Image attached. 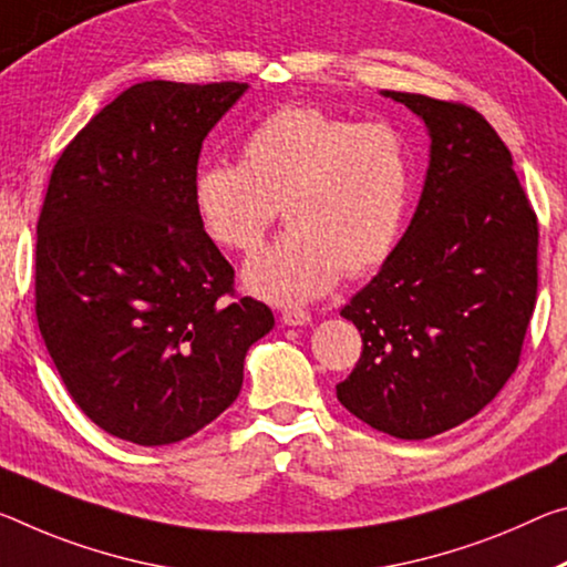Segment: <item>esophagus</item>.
I'll list each match as a JSON object with an SVG mask.
<instances>
[{
	"mask_svg": "<svg viewBox=\"0 0 567 567\" xmlns=\"http://www.w3.org/2000/svg\"><path fill=\"white\" fill-rule=\"evenodd\" d=\"M282 322L285 326H305V322H310V312L302 308H285Z\"/></svg>",
	"mask_w": 567,
	"mask_h": 567,
	"instance_id": "obj_1",
	"label": "esophagus"
}]
</instances>
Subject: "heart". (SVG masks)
Returning a JSON list of instances; mask_svg holds the SVG:
<instances>
[{
	"label": "heart",
	"instance_id": "b5f03b06",
	"mask_svg": "<svg viewBox=\"0 0 567 567\" xmlns=\"http://www.w3.org/2000/svg\"><path fill=\"white\" fill-rule=\"evenodd\" d=\"M411 202L406 141L389 123H355L316 105L269 113L241 141L239 164L194 178V209L219 247L251 255L282 206L290 229L247 265L251 292L295 302L391 257Z\"/></svg>",
	"mask_w": 567,
	"mask_h": 567
}]
</instances>
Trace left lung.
<instances>
[{
	"label": "left lung",
	"instance_id": "left-lung-1",
	"mask_svg": "<svg viewBox=\"0 0 567 567\" xmlns=\"http://www.w3.org/2000/svg\"><path fill=\"white\" fill-rule=\"evenodd\" d=\"M383 95L424 118L431 161L406 235L340 310L363 348L336 391L368 426L429 439L480 413L515 373L537 302L540 227L482 113Z\"/></svg>",
	"mask_w": 567,
	"mask_h": 567
}]
</instances>
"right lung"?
I'll list each match as a JSON object with an SVG mask.
<instances>
[{"label": "right lung", "instance_id": "right-lung-1", "mask_svg": "<svg viewBox=\"0 0 567 567\" xmlns=\"http://www.w3.org/2000/svg\"><path fill=\"white\" fill-rule=\"evenodd\" d=\"M247 83H136L52 168L38 219L34 316L80 411L141 446L196 434L239 396L265 302L194 209L202 141Z\"/></svg>", "mask_w": 567, "mask_h": 567}]
</instances>
